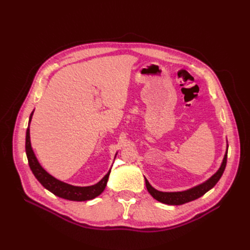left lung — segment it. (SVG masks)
I'll return each mask as SVG.
<instances>
[{"instance_id": "8db88e82", "label": "left lung", "mask_w": 250, "mask_h": 250, "mask_svg": "<svg viewBox=\"0 0 250 250\" xmlns=\"http://www.w3.org/2000/svg\"><path fill=\"white\" fill-rule=\"evenodd\" d=\"M227 154H228V148L226 151V154L224 156V159H223L222 165L218 171L207 180L206 182L202 183V185L194 187L190 189L185 190V191H177V192H163L155 189L154 188L151 187L149 181L145 178L146 180V187L150 194L153 196L155 200H157L160 203L166 204V205H172V206H178V205H183L186 203L194 201L196 199L201 198L202 195H204L207 191H208L211 188H213L216 183L220 180L221 176L223 175V172H224L226 164H227Z\"/></svg>"}]
</instances>
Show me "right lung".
Returning a JSON list of instances; mask_svg holds the SVG:
<instances>
[{
	"label": "right lung",
	"instance_id": "1",
	"mask_svg": "<svg viewBox=\"0 0 250 250\" xmlns=\"http://www.w3.org/2000/svg\"><path fill=\"white\" fill-rule=\"evenodd\" d=\"M33 111L29 117V124L31 121ZM29 124L27 130H26V142H25V150L26 155H27L28 164L31 169L32 173L36 177V179L42 183V185L50 192L55 195L60 196L62 199L69 200V201H76V202H84L89 201L98 196L106 187V183L108 180V176L110 173V170L108 173L105 175L98 183L91 187H74L68 183H64L61 180H58L54 176L48 174L45 170L38 163L36 157L32 151L31 144H30V135H29Z\"/></svg>",
	"mask_w": 250,
	"mask_h": 250
}]
</instances>
